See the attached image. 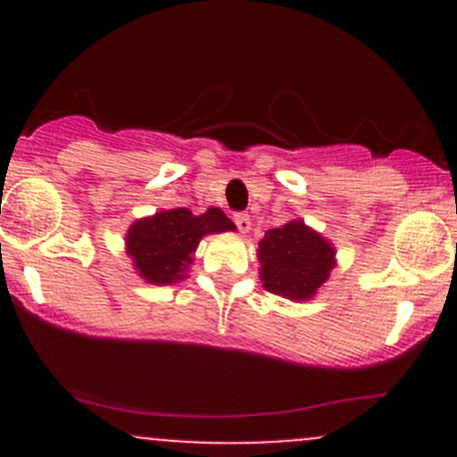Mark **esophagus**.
I'll return each mask as SVG.
<instances>
[{
  "label": "esophagus",
  "instance_id": "esophagus-1",
  "mask_svg": "<svg viewBox=\"0 0 457 457\" xmlns=\"http://www.w3.org/2000/svg\"><path fill=\"white\" fill-rule=\"evenodd\" d=\"M234 223H237L238 232L241 234H247L252 229V220L247 214H234Z\"/></svg>",
  "mask_w": 457,
  "mask_h": 457
}]
</instances>
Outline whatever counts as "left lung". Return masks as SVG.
<instances>
[{
  "label": "left lung",
  "mask_w": 457,
  "mask_h": 457,
  "mask_svg": "<svg viewBox=\"0 0 457 457\" xmlns=\"http://www.w3.org/2000/svg\"><path fill=\"white\" fill-rule=\"evenodd\" d=\"M262 287L292 303L312 301L336 267V247L303 219L267 229L256 250Z\"/></svg>",
  "instance_id": "obj_1"
}]
</instances>
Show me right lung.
Listing matches in <instances>:
<instances>
[{
    "mask_svg": "<svg viewBox=\"0 0 457 457\" xmlns=\"http://www.w3.org/2000/svg\"><path fill=\"white\" fill-rule=\"evenodd\" d=\"M220 232H237V225L219 207L199 216L187 207L159 210L128 228L126 254L145 283L172 285L187 278L201 238Z\"/></svg>",
    "mask_w": 457,
    "mask_h": 457,
    "instance_id": "1",
    "label": "right lung"
}]
</instances>
